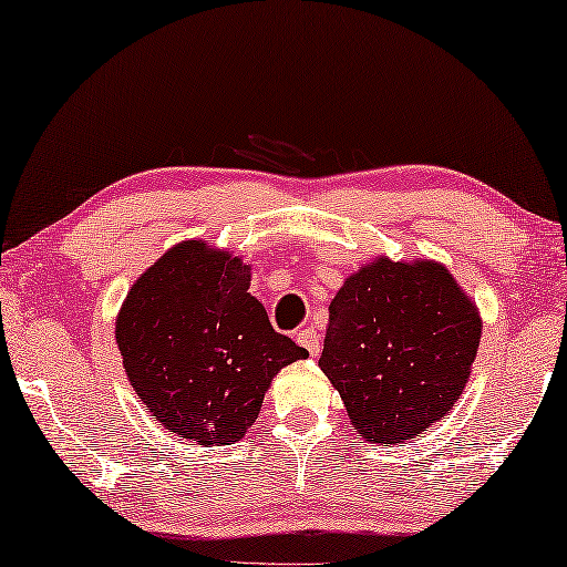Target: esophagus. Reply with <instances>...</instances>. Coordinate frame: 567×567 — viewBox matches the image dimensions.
<instances>
[{"instance_id": "esophagus-1", "label": "esophagus", "mask_w": 567, "mask_h": 567, "mask_svg": "<svg viewBox=\"0 0 567 567\" xmlns=\"http://www.w3.org/2000/svg\"><path fill=\"white\" fill-rule=\"evenodd\" d=\"M296 341H299V344L309 351L311 357H319V351H321V337L317 333V329H311V327H306V329H301L299 333H296Z\"/></svg>"}]
</instances>
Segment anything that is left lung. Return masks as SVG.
Returning a JSON list of instances; mask_svg holds the SVG:
<instances>
[{
	"mask_svg": "<svg viewBox=\"0 0 567 567\" xmlns=\"http://www.w3.org/2000/svg\"><path fill=\"white\" fill-rule=\"evenodd\" d=\"M480 337L477 303L447 266L377 256L333 296L319 367L359 437L386 447L452 412Z\"/></svg>",
	"mask_w": 567,
	"mask_h": 567,
	"instance_id": "left-lung-1",
	"label": "left lung"
}]
</instances>
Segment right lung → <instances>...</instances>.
I'll return each mask as SVG.
<instances>
[{
    "label": "right lung",
    "mask_w": 567,
    "mask_h": 567,
    "mask_svg": "<svg viewBox=\"0 0 567 567\" xmlns=\"http://www.w3.org/2000/svg\"><path fill=\"white\" fill-rule=\"evenodd\" d=\"M250 264L181 240L137 276L115 319L130 386L165 430L203 447L244 440L274 377L309 351L274 331Z\"/></svg>",
    "instance_id": "obj_1"
}]
</instances>
